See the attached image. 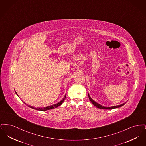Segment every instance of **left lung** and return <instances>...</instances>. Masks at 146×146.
<instances>
[{
    "label": "left lung",
    "mask_w": 146,
    "mask_h": 146,
    "mask_svg": "<svg viewBox=\"0 0 146 146\" xmlns=\"http://www.w3.org/2000/svg\"><path fill=\"white\" fill-rule=\"evenodd\" d=\"M88 96L89 98V100H90L91 103L92 104H94L95 106H96L98 108H100V109H102V110H112V109H114V108H117L118 107H121L123 106V105H124L125 104V103H124L123 104H120V105H118V106H113V107H104L101 104H98L97 102H96L95 101H94L91 98L90 95L88 94Z\"/></svg>",
    "instance_id": "obj_1"
}]
</instances>
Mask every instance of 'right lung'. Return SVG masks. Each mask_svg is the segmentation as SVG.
Segmentation results:
<instances>
[{"label": "right lung", "instance_id": "right-lung-1", "mask_svg": "<svg viewBox=\"0 0 146 146\" xmlns=\"http://www.w3.org/2000/svg\"><path fill=\"white\" fill-rule=\"evenodd\" d=\"M16 94H17L16 92ZM66 95H65V96H64V97L63 98L62 100H61L60 102H58L57 104H53V105H51V106H48V107H43V108H38V107H37V108H35V107H32V106H29V105H28V106L29 107L31 108L35 109V110H38V111H47V110H50L54 109L55 108H56V107H57L58 106H60L61 104H62L63 102V101L64 100V99L66 98Z\"/></svg>", "mask_w": 146, "mask_h": 146}]
</instances>
